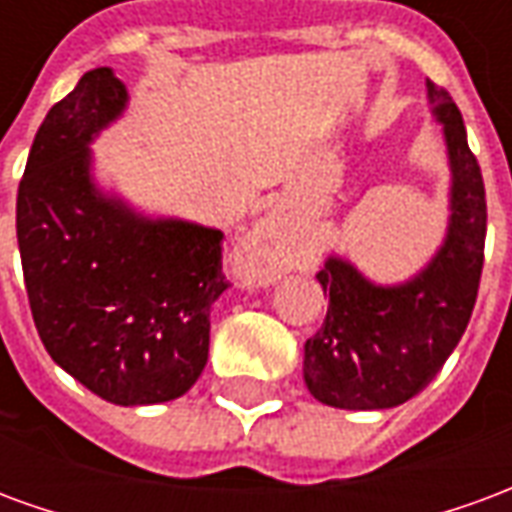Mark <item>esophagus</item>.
Wrapping results in <instances>:
<instances>
[{"instance_id": "34e87169", "label": "esophagus", "mask_w": 512, "mask_h": 512, "mask_svg": "<svg viewBox=\"0 0 512 512\" xmlns=\"http://www.w3.org/2000/svg\"><path fill=\"white\" fill-rule=\"evenodd\" d=\"M293 249H296V235H293L288 216L274 208L252 227V233L246 235L244 255L266 257V268L279 274L282 266L288 263V257L293 255Z\"/></svg>"}]
</instances>
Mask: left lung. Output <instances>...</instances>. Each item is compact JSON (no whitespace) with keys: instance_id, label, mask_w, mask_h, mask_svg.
Masks as SVG:
<instances>
[{"instance_id":"8db88e82","label":"left lung","mask_w":512,"mask_h":512,"mask_svg":"<svg viewBox=\"0 0 512 512\" xmlns=\"http://www.w3.org/2000/svg\"><path fill=\"white\" fill-rule=\"evenodd\" d=\"M428 87L430 115L447 150V230L417 274L381 285L343 252L318 274L326 321L304 343V384L315 400L345 411L395 408L422 392L461 343L483 274L485 186L447 90Z\"/></svg>"}]
</instances>
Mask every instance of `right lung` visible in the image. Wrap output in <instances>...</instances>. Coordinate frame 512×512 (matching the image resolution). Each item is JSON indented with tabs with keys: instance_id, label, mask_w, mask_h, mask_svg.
Returning <instances> with one entry per match:
<instances>
[{
	"instance_id": "add662e5",
	"label": "right lung",
	"mask_w": 512,
	"mask_h": 512,
	"mask_svg": "<svg viewBox=\"0 0 512 512\" xmlns=\"http://www.w3.org/2000/svg\"><path fill=\"white\" fill-rule=\"evenodd\" d=\"M126 109L112 68L87 71L51 106L18 186L16 233L51 359L106 403L153 406L200 378L227 282L222 230L139 211L95 175L93 142Z\"/></svg>"
}]
</instances>
